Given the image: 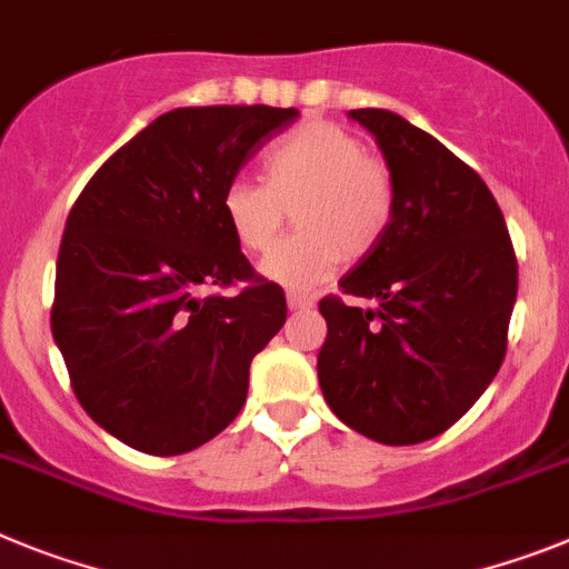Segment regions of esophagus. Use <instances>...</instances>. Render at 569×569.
Masks as SVG:
<instances>
[{
	"instance_id": "34e87169",
	"label": "esophagus",
	"mask_w": 569,
	"mask_h": 569,
	"mask_svg": "<svg viewBox=\"0 0 569 569\" xmlns=\"http://www.w3.org/2000/svg\"><path fill=\"white\" fill-rule=\"evenodd\" d=\"M286 306H289L291 312H303V309H312L315 298H309V295H300V291H289V295H286Z\"/></svg>"
}]
</instances>
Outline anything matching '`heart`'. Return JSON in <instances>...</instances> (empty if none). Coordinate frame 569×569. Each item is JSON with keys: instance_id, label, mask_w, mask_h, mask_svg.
<instances>
[{"instance_id": "1", "label": "heart", "mask_w": 569, "mask_h": 569, "mask_svg": "<svg viewBox=\"0 0 569 569\" xmlns=\"http://www.w3.org/2000/svg\"><path fill=\"white\" fill-rule=\"evenodd\" d=\"M263 180L234 177L220 194V214L237 246L263 254L291 209L295 234L260 263V274L291 291L323 283L346 260L372 254L398 211L392 168L343 126L309 120L263 157Z\"/></svg>"}]
</instances>
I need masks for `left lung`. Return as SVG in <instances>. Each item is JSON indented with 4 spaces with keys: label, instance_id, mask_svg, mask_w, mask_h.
I'll return each mask as SVG.
<instances>
[{
    "label": "left lung",
    "instance_id": "left-lung-1",
    "mask_svg": "<svg viewBox=\"0 0 569 569\" xmlns=\"http://www.w3.org/2000/svg\"><path fill=\"white\" fill-rule=\"evenodd\" d=\"M392 168L398 211L343 295L320 300L318 380L335 415L389 447L447 432L490 387L507 352L518 263L487 182L447 146L383 108L349 111Z\"/></svg>",
    "mask_w": 569,
    "mask_h": 569
}]
</instances>
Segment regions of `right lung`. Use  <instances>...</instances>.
Segmentation results:
<instances>
[{
    "label": "right lung",
    "mask_w": 569,
    "mask_h": 569,
    "mask_svg": "<svg viewBox=\"0 0 569 569\" xmlns=\"http://www.w3.org/2000/svg\"><path fill=\"white\" fill-rule=\"evenodd\" d=\"M298 108L162 113L108 157L66 220L51 332L77 401L148 456H182L243 409L249 367L286 323L278 283L254 274L220 194ZM246 282L223 299L211 284Z\"/></svg>",
    "instance_id": "1"
}]
</instances>
